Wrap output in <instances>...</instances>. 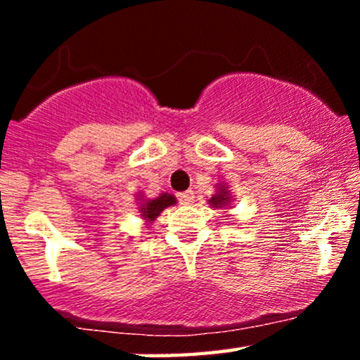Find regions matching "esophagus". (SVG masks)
<instances>
[{
	"label": "esophagus",
	"mask_w": 360,
	"mask_h": 360,
	"mask_svg": "<svg viewBox=\"0 0 360 360\" xmlns=\"http://www.w3.org/2000/svg\"><path fill=\"white\" fill-rule=\"evenodd\" d=\"M177 198H179L181 205H193L194 203V193L191 191V189L179 193V194H177Z\"/></svg>",
	"instance_id": "34e87169"
}]
</instances>
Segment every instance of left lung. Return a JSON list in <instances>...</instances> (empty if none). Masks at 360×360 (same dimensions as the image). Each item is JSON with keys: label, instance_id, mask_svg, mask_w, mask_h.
<instances>
[{"label": "left lung", "instance_id": "left-lung-1", "mask_svg": "<svg viewBox=\"0 0 360 360\" xmlns=\"http://www.w3.org/2000/svg\"><path fill=\"white\" fill-rule=\"evenodd\" d=\"M208 203L213 208H225V206L232 205V196H230L229 188L225 184H217V193L208 200Z\"/></svg>", "mask_w": 360, "mask_h": 360}]
</instances>
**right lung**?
Returning <instances> with one entry per match:
<instances>
[{"label": "right lung", "mask_w": 360, "mask_h": 360, "mask_svg": "<svg viewBox=\"0 0 360 360\" xmlns=\"http://www.w3.org/2000/svg\"><path fill=\"white\" fill-rule=\"evenodd\" d=\"M137 201H139L140 217H142L147 223L154 221L155 218L159 217V214L167 208V206H172V205L177 203L176 196H172V194H169V193L159 194V196L152 198V200H150V198L147 200L143 194H139Z\"/></svg>", "instance_id": "1"}]
</instances>
